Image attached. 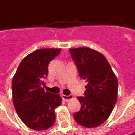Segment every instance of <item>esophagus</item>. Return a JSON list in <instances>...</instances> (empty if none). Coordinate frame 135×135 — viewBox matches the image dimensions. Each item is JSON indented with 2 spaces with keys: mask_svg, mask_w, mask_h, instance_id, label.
<instances>
[{
  "mask_svg": "<svg viewBox=\"0 0 135 135\" xmlns=\"http://www.w3.org/2000/svg\"><path fill=\"white\" fill-rule=\"evenodd\" d=\"M61 98L64 99V100H65L66 102H68L70 101V99H73V96L72 95H69V96H66V95H61Z\"/></svg>",
  "mask_w": 135,
  "mask_h": 135,
  "instance_id": "1",
  "label": "esophagus"
}]
</instances>
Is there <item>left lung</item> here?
I'll return each instance as SVG.
<instances>
[{
  "label": "left lung",
  "instance_id": "8db88e82",
  "mask_svg": "<svg viewBox=\"0 0 135 135\" xmlns=\"http://www.w3.org/2000/svg\"><path fill=\"white\" fill-rule=\"evenodd\" d=\"M69 50L79 76L87 82L85 97L77 98L81 109L74 114V120L86 128L97 127L109 117L116 104L117 79L102 53L89 47Z\"/></svg>",
  "mask_w": 135,
  "mask_h": 135
}]
</instances>
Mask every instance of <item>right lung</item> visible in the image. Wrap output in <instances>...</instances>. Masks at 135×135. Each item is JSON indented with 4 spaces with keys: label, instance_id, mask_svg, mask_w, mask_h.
I'll list each match as a JSON object with an SVG mask.
<instances>
[{
    "label": "right lung",
    "instance_id": "right-lung-1",
    "mask_svg": "<svg viewBox=\"0 0 135 135\" xmlns=\"http://www.w3.org/2000/svg\"><path fill=\"white\" fill-rule=\"evenodd\" d=\"M61 49L44 48L30 53L21 61L12 79V98L20 119L37 131L51 127L56 120L55 108L61 104L59 94L44 91V79L48 65Z\"/></svg>",
    "mask_w": 135,
    "mask_h": 135
}]
</instances>
